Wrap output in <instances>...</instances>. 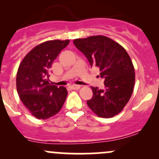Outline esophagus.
Returning <instances> with one entry per match:
<instances>
[{
	"mask_svg": "<svg viewBox=\"0 0 159 159\" xmlns=\"http://www.w3.org/2000/svg\"><path fill=\"white\" fill-rule=\"evenodd\" d=\"M70 88H71V89H73V90H78L80 88H81V86L77 85V84H73V85L70 86Z\"/></svg>",
	"mask_w": 159,
	"mask_h": 159,
	"instance_id": "1",
	"label": "esophagus"
}]
</instances>
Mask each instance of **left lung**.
Returning <instances> with one entry per match:
<instances>
[{"label":"left lung","instance_id":"left-lung-1","mask_svg":"<svg viewBox=\"0 0 159 159\" xmlns=\"http://www.w3.org/2000/svg\"><path fill=\"white\" fill-rule=\"evenodd\" d=\"M73 42L105 79V89L91 87L93 97L87 101L89 107L101 118H112L119 114L129 102L135 81L134 65L127 51L116 41L102 35L78 38Z\"/></svg>","mask_w":159,"mask_h":159}]
</instances>
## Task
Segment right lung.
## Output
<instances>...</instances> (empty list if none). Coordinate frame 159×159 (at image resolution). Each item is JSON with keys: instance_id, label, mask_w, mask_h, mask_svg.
Segmentation results:
<instances>
[{"instance_id": "right-lung-1", "label": "right lung", "mask_w": 159, "mask_h": 159, "mask_svg": "<svg viewBox=\"0 0 159 159\" xmlns=\"http://www.w3.org/2000/svg\"><path fill=\"white\" fill-rule=\"evenodd\" d=\"M69 40H53L38 44L24 57L16 78L17 94L25 106L38 119H47L61 109L68 91L50 83L49 70Z\"/></svg>"}]
</instances>
